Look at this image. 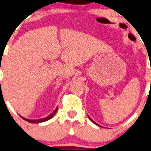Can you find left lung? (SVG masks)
<instances>
[{
	"instance_id": "8db88e82",
	"label": "left lung",
	"mask_w": 151,
	"mask_h": 151,
	"mask_svg": "<svg viewBox=\"0 0 151 151\" xmlns=\"http://www.w3.org/2000/svg\"><path fill=\"white\" fill-rule=\"evenodd\" d=\"M89 118H90V121H91L92 122H93V123H94V124H96V125H98V126H99V125H98V124H97V123H96V122H95L94 121H93V119H91V118H90V116H89Z\"/></svg>"
}]
</instances>
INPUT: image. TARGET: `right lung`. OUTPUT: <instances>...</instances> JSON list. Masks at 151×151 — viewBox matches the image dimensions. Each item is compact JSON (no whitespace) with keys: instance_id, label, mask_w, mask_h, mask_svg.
<instances>
[{"instance_id":"1","label":"right lung","mask_w":151,"mask_h":151,"mask_svg":"<svg viewBox=\"0 0 151 151\" xmlns=\"http://www.w3.org/2000/svg\"><path fill=\"white\" fill-rule=\"evenodd\" d=\"M57 110H58V108H56V109H55L54 111L53 112V113H51L50 114V115L48 116L45 117V118H43V119H36V120H32V119H25L24 117H22L21 116L22 119H23L24 120H25V121L28 122H30V123H40V122H45V121H47V120H49L50 119H51L52 117L53 116L55 115V114L56 113Z\"/></svg>"}]
</instances>
